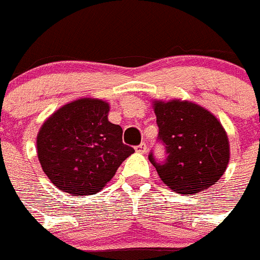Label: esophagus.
<instances>
[{"label": "esophagus", "mask_w": 260, "mask_h": 260, "mask_svg": "<svg viewBox=\"0 0 260 260\" xmlns=\"http://www.w3.org/2000/svg\"><path fill=\"white\" fill-rule=\"evenodd\" d=\"M136 150L137 152H141V153H145V152L148 150V145L145 143H141L140 145H137Z\"/></svg>", "instance_id": "esophagus-1"}]
</instances>
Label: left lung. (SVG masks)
I'll return each instance as SVG.
<instances>
[{"label":"left lung","instance_id":"1","mask_svg":"<svg viewBox=\"0 0 260 260\" xmlns=\"http://www.w3.org/2000/svg\"><path fill=\"white\" fill-rule=\"evenodd\" d=\"M157 141L165 147V160L153 150L149 161L164 184L178 194H193L214 185L230 158L228 135L217 117L190 102H154Z\"/></svg>","mask_w":260,"mask_h":260}]
</instances>
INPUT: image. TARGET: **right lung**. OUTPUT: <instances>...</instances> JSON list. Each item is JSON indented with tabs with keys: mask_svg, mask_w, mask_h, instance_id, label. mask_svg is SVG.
Returning a JSON list of instances; mask_svg holds the SVG:
<instances>
[{
	"mask_svg": "<svg viewBox=\"0 0 260 260\" xmlns=\"http://www.w3.org/2000/svg\"><path fill=\"white\" fill-rule=\"evenodd\" d=\"M110 106L99 99L75 100L52 113L39 131L37 152L43 172L73 196L98 193L135 149L123 129L108 121Z\"/></svg>",
	"mask_w": 260,
	"mask_h": 260,
	"instance_id": "obj_1",
	"label": "right lung"
}]
</instances>
